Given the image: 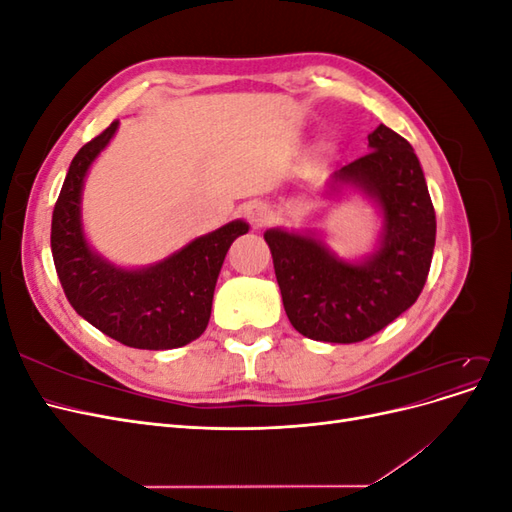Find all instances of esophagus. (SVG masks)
Returning a JSON list of instances; mask_svg holds the SVG:
<instances>
[{
  "label": "esophagus",
  "mask_w": 512,
  "mask_h": 512,
  "mask_svg": "<svg viewBox=\"0 0 512 512\" xmlns=\"http://www.w3.org/2000/svg\"><path fill=\"white\" fill-rule=\"evenodd\" d=\"M245 218L250 220L254 226H262L267 224L271 220V211L265 203H260V200H254V203H250L245 207Z\"/></svg>",
  "instance_id": "34e87169"
}]
</instances>
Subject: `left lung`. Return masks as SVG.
Returning <instances> with one entry per match:
<instances>
[{
	"label": "left lung",
	"mask_w": 512,
	"mask_h": 512,
	"mask_svg": "<svg viewBox=\"0 0 512 512\" xmlns=\"http://www.w3.org/2000/svg\"><path fill=\"white\" fill-rule=\"evenodd\" d=\"M367 141L371 151L335 170L327 194L354 188L378 207L382 230L374 252L346 260L312 230L265 232L286 316L316 342L356 344L382 331L414 305L431 267L436 211L421 162L384 123Z\"/></svg>",
	"instance_id": "1"
}]
</instances>
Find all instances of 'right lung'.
I'll list each match as a JSON object with an SVG mask.
<instances>
[{"instance_id":"1","label":"right lung","mask_w":512,"mask_h":512,"mask_svg":"<svg viewBox=\"0 0 512 512\" xmlns=\"http://www.w3.org/2000/svg\"><path fill=\"white\" fill-rule=\"evenodd\" d=\"M117 128L113 121L83 145L68 168L51 224L55 269L76 314L104 335L141 350L181 348L205 333L228 247L250 224L228 222L149 267L123 269L106 260L87 243L81 203L89 166Z\"/></svg>"}]
</instances>
